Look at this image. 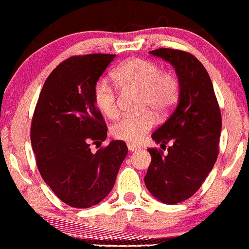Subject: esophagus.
I'll return each mask as SVG.
<instances>
[{
	"label": "esophagus",
	"instance_id": "34e87169",
	"mask_svg": "<svg viewBox=\"0 0 249 249\" xmlns=\"http://www.w3.org/2000/svg\"><path fill=\"white\" fill-rule=\"evenodd\" d=\"M127 148H128V151H130V152H134V151L138 150V147L134 146L133 144H127Z\"/></svg>",
	"mask_w": 249,
	"mask_h": 249
}]
</instances>
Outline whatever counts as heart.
Listing matches in <instances>:
<instances>
[{"mask_svg":"<svg viewBox=\"0 0 249 249\" xmlns=\"http://www.w3.org/2000/svg\"><path fill=\"white\" fill-rule=\"evenodd\" d=\"M115 81L119 88L142 91V108L153 110L162 116L172 110L179 97V81L173 73L162 72L156 63L142 58H131L115 71ZM93 102L99 111L108 118L119 112L118 95L115 87L105 79H99L93 87ZM156 124L152 112L125 116L111 126V136L118 141L139 142Z\"/></svg>","mask_w":249,"mask_h":249,"instance_id":"1","label":"heart"}]
</instances>
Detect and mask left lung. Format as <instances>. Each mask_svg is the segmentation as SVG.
Here are the masks:
<instances>
[{
  "instance_id": "1",
  "label": "left lung",
  "mask_w": 249,
  "mask_h": 249,
  "mask_svg": "<svg viewBox=\"0 0 249 249\" xmlns=\"http://www.w3.org/2000/svg\"><path fill=\"white\" fill-rule=\"evenodd\" d=\"M151 55L173 65L179 78V101L170 117L152 134L156 142H172L165 154L147 148L151 164L144 181L165 204L187 200L201 187L219 154L221 112L204 65L187 51L159 48ZM166 148V146H165Z\"/></svg>"
}]
</instances>
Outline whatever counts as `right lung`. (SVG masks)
Masks as SVG:
<instances>
[{"label": "right lung", "instance_id": "1", "mask_svg": "<svg viewBox=\"0 0 249 249\" xmlns=\"http://www.w3.org/2000/svg\"><path fill=\"white\" fill-rule=\"evenodd\" d=\"M116 55L72 56L51 71L43 85L30 128L31 146L43 180L75 208L97 205L112 190L127 154L123 141L91 152L107 127L93 102V87Z\"/></svg>", "mask_w": 249, "mask_h": 249}]
</instances>
